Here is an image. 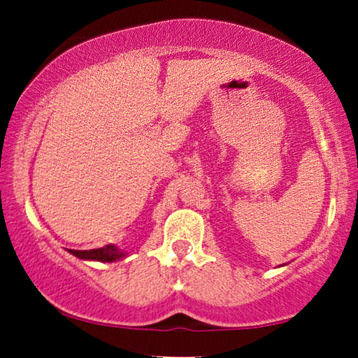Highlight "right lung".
Wrapping results in <instances>:
<instances>
[{
    "mask_svg": "<svg viewBox=\"0 0 358 358\" xmlns=\"http://www.w3.org/2000/svg\"><path fill=\"white\" fill-rule=\"evenodd\" d=\"M69 253L85 261H102V262H115L127 256V252H125V250L117 248L116 245H113V243L96 250H69Z\"/></svg>",
    "mask_w": 358,
    "mask_h": 358,
    "instance_id": "obj_1",
    "label": "right lung"
}]
</instances>
